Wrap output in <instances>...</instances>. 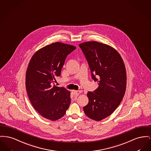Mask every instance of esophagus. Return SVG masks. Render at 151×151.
<instances>
[{"label":"esophagus","mask_w":151,"mask_h":151,"mask_svg":"<svg viewBox=\"0 0 151 151\" xmlns=\"http://www.w3.org/2000/svg\"><path fill=\"white\" fill-rule=\"evenodd\" d=\"M72 93L75 95H78L81 93V91L79 90H72Z\"/></svg>","instance_id":"obj_1"}]
</instances>
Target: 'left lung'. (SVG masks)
<instances>
[{
    "label": "left lung",
    "mask_w": 151,
    "mask_h": 151,
    "mask_svg": "<svg viewBox=\"0 0 151 151\" xmlns=\"http://www.w3.org/2000/svg\"><path fill=\"white\" fill-rule=\"evenodd\" d=\"M90 69L91 77L98 87L88 91L89 102L83 107L90 119L100 121L118 107L125 94L126 71L119 53L113 48L96 41L79 44Z\"/></svg>",
    "instance_id": "left-lung-1"
}]
</instances>
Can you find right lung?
I'll list each match as a JSON object with an SVG mask.
<instances>
[{"mask_svg":"<svg viewBox=\"0 0 151 151\" xmlns=\"http://www.w3.org/2000/svg\"><path fill=\"white\" fill-rule=\"evenodd\" d=\"M76 49L71 45L55 42L36 52L29 63L25 78L27 93L34 109L46 119H60L70 106V92L52 83L61 76L66 57Z\"/></svg>","mask_w":151,"mask_h":151,"instance_id":"right-lung-1","label":"right lung"}]
</instances>
